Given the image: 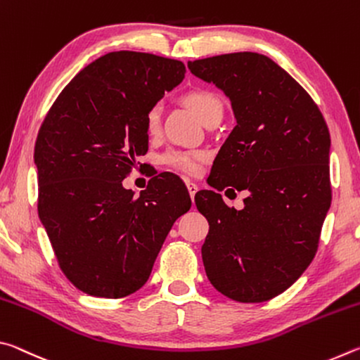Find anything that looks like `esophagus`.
Returning <instances> with one entry per match:
<instances>
[{
  "label": "esophagus",
  "mask_w": 360,
  "mask_h": 360,
  "mask_svg": "<svg viewBox=\"0 0 360 360\" xmlns=\"http://www.w3.org/2000/svg\"><path fill=\"white\" fill-rule=\"evenodd\" d=\"M187 191H188V193H191V198L193 200L195 193L198 192V186L193 184V182H187Z\"/></svg>",
  "instance_id": "esophagus-1"
}]
</instances>
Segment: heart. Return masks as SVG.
<instances>
[{
  "mask_svg": "<svg viewBox=\"0 0 360 360\" xmlns=\"http://www.w3.org/2000/svg\"><path fill=\"white\" fill-rule=\"evenodd\" d=\"M186 103L195 112V115L203 122L211 114L222 111V103L219 101L214 94L206 92V90H192V92H188L186 95ZM160 105H154L149 109L148 114H146V129H148L149 133H155L158 130V125H160ZM203 160L205 154L200 150H169L163 155L165 165L187 174H197Z\"/></svg>",
  "mask_w": 360,
  "mask_h": 360,
  "instance_id": "b5f03b06",
  "label": "heart"
}]
</instances>
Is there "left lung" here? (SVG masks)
<instances>
[{
  "label": "left lung",
  "mask_w": 360,
  "mask_h": 360,
  "mask_svg": "<svg viewBox=\"0 0 360 360\" xmlns=\"http://www.w3.org/2000/svg\"><path fill=\"white\" fill-rule=\"evenodd\" d=\"M187 66L229 96L236 119L210 186L249 191L240 211L214 191L195 195L210 224L202 246L206 276L231 300H270L318 251L332 202L327 124L307 90L262 53H224Z\"/></svg>",
  "instance_id": "left-lung-1"
}]
</instances>
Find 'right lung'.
Wrapping results in <instances>:
<instances>
[{
	"label": "right lung",
	"mask_w": 360,
	"mask_h": 360,
	"mask_svg": "<svg viewBox=\"0 0 360 360\" xmlns=\"http://www.w3.org/2000/svg\"><path fill=\"white\" fill-rule=\"evenodd\" d=\"M184 75L179 60L109 52L77 72L42 122L39 219L65 276L85 294L141 289L174 221L191 210L174 176L152 178L138 198L122 186L148 152L146 114Z\"/></svg>",
	"instance_id": "1"
}]
</instances>
